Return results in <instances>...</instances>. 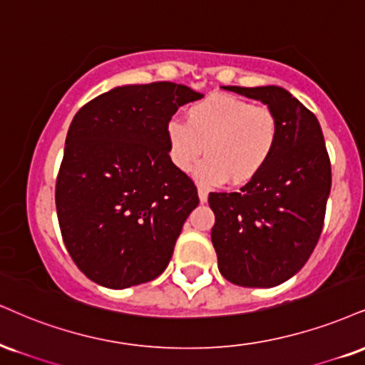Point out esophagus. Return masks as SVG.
<instances>
[{
	"mask_svg": "<svg viewBox=\"0 0 365 365\" xmlns=\"http://www.w3.org/2000/svg\"><path fill=\"white\" fill-rule=\"evenodd\" d=\"M197 192H199V199H200V202H207V197H209L207 188L199 187V188H197Z\"/></svg>",
	"mask_w": 365,
	"mask_h": 365,
	"instance_id": "esophagus-1",
	"label": "esophagus"
}]
</instances>
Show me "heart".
Segmentation results:
<instances>
[{
	"mask_svg": "<svg viewBox=\"0 0 365 365\" xmlns=\"http://www.w3.org/2000/svg\"><path fill=\"white\" fill-rule=\"evenodd\" d=\"M170 158L182 171L194 168L204 148L205 158L195 166L204 185L227 182L241 185L265 168L279 144L280 125L267 105H253L231 95H214L192 103L187 122L166 127Z\"/></svg>",
	"mask_w": 365,
	"mask_h": 365,
	"instance_id": "1",
	"label": "heart"
}]
</instances>
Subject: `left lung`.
<instances>
[{
	"label": "left lung",
	"instance_id": "obj_1",
	"mask_svg": "<svg viewBox=\"0 0 365 365\" xmlns=\"http://www.w3.org/2000/svg\"><path fill=\"white\" fill-rule=\"evenodd\" d=\"M260 100L279 118L274 155L238 192H210V231L222 277L241 287H275L296 275L318 243L331 165L314 113L280 86H225Z\"/></svg>",
	"mask_w": 365,
	"mask_h": 365
}]
</instances>
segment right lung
<instances>
[{
	"label": "right lung",
	"mask_w": 365,
	"mask_h": 365,
	"mask_svg": "<svg viewBox=\"0 0 365 365\" xmlns=\"http://www.w3.org/2000/svg\"><path fill=\"white\" fill-rule=\"evenodd\" d=\"M202 93L170 81L117 86L78 110L56 180L61 235L88 279L127 289L168 267L197 187L173 165L166 127Z\"/></svg>",
	"instance_id": "1"
}]
</instances>
